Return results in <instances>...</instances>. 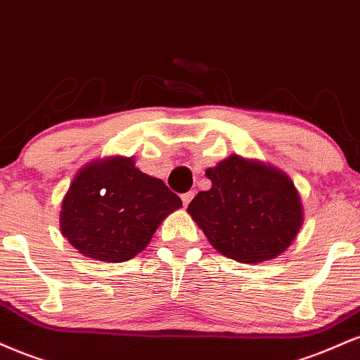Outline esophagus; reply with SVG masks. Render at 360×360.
I'll return each mask as SVG.
<instances>
[{
	"label": "esophagus",
	"instance_id": "esophagus-1",
	"mask_svg": "<svg viewBox=\"0 0 360 360\" xmlns=\"http://www.w3.org/2000/svg\"><path fill=\"white\" fill-rule=\"evenodd\" d=\"M193 195H195V192H193V190H190V192L184 193V195H181V202H184L185 207H187V205L190 204V200H192Z\"/></svg>",
	"mask_w": 360,
	"mask_h": 360
}]
</instances>
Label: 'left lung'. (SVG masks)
<instances>
[{
  "instance_id": "1",
  "label": "left lung",
  "mask_w": 360,
  "mask_h": 360,
  "mask_svg": "<svg viewBox=\"0 0 360 360\" xmlns=\"http://www.w3.org/2000/svg\"><path fill=\"white\" fill-rule=\"evenodd\" d=\"M205 175L212 187L198 192L187 212L221 255L256 264L290 248L305 214L302 197L285 172L231 155L207 168Z\"/></svg>"
}]
</instances>
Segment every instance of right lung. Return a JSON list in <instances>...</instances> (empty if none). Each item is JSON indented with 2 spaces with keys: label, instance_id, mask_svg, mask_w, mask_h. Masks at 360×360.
<instances>
[{
  "label": "right lung",
  "instance_id": "1",
  "mask_svg": "<svg viewBox=\"0 0 360 360\" xmlns=\"http://www.w3.org/2000/svg\"><path fill=\"white\" fill-rule=\"evenodd\" d=\"M181 200L133 156L94 160L75 173L62 198L60 232L82 256L124 263L141 252Z\"/></svg>",
  "mask_w": 360,
  "mask_h": 360
}]
</instances>
